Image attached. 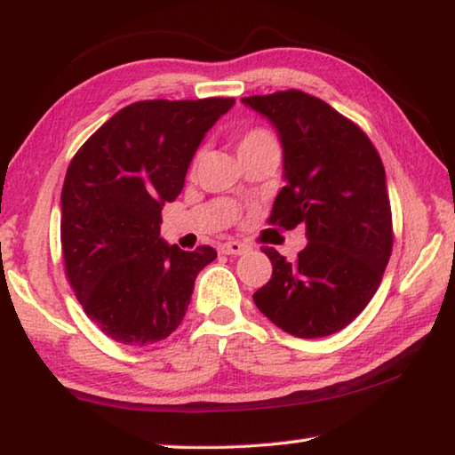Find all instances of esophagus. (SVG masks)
<instances>
[{"label":"esophagus","mask_w":455,"mask_h":455,"mask_svg":"<svg viewBox=\"0 0 455 455\" xmlns=\"http://www.w3.org/2000/svg\"><path fill=\"white\" fill-rule=\"evenodd\" d=\"M246 251H249V246L238 241H227L219 244V252H222V255H243Z\"/></svg>","instance_id":"1"}]
</instances>
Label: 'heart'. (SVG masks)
Instances as JSON below:
<instances>
[{
    "mask_svg": "<svg viewBox=\"0 0 455 455\" xmlns=\"http://www.w3.org/2000/svg\"><path fill=\"white\" fill-rule=\"evenodd\" d=\"M267 144H276L273 134L265 128H251L241 136L238 140V152L249 150V148H259V146H267Z\"/></svg>",
    "mask_w": 455,
    "mask_h": 455,
    "instance_id": "obj_1",
    "label": "heart"
}]
</instances>
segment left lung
Segmentation results:
<instances>
[{"label": "left lung", "instance_id": "8db88e82", "mask_svg": "<svg viewBox=\"0 0 455 455\" xmlns=\"http://www.w3.org/2000/svg\"><path fill=\"white\" fill-rule=\"evenodd\" d=\"M279 132L287 187L268 225H305L295 260L263 246L271 281L252 301L265 317L303 339L337 333L371 301L394 249L385 168L355 122L301 90L243 98Z\"/></svg>", "mask_w": 455, "mask_h": 455}]
</instances>
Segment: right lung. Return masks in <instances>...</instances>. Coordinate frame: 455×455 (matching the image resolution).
<instances>
[{"label":"right lung","mask_w":455,"mask_h":455,"mask_svg":"<svg viewBox=\"0 0 455 455\" xmlns=\"http://www.w3.org/2000/svg\"><path fill=\"white\" fill-rule=\"evenodd\" d=\"M235 98L142 100L74 154L61 188L66 276L102 333L130 347L163 341L187 315L212 246L160 238L164 203L180 195L198 144Z\"/></svg>","instance_id":"obj_1"}]
</instances>
